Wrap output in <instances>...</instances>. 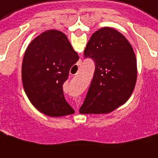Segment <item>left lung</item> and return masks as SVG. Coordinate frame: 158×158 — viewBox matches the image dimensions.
I'll return each instance as SVG.
<instances>
[{
    "label": "left lung",
    "mask_w": 158,
    "mask_h": 158,
    "mask_svg": "<svg viewBox=\"0 0 158 158\" xmlns=\"http://www.w3.org/2000/svg\"><path fill=\"white\" fill-rule=\"evenodd\" d=\"M95 62V71L81 114H108L124 105L137 81V60L123 35L104 27L95 31L84 50Z\"/></svg>",
    "instance_id": "1"
}]
</instances>
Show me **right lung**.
I'll return each mask as SVG.
<instances>
[{"label": "right lung", "mask_w": 158, "mask_h": 158, "mask_svg": "<svg viewBox=\"0 0 158 158\" xmlns=\"http://www.w3.org/2000/svg\"><path fill=\"white\" fill-rule=\"evenodd\" d=\"M78 59L67 36L59 31H44L29 44L22 63V81L35 109L52 117L75 113L64 99L63 84Z\"/></svg>", "instance_id": "obj_1"}]
</instances>
